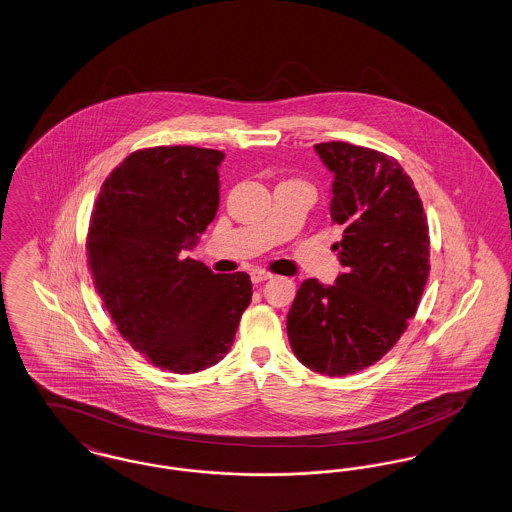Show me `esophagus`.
I'll use <instances>...</instances> for the list:
<instances>
[{"instance_id": "1", "label": "esophagus", "mask_w": 512, "mask_h": 512, "mask_svg": "<svg viewBox=\"0 0 512 512\" xmlns=\"http://www.w3.org/2000/svg\"><path fill=\"white\" fill-rule=\"evenodd\" d=\"M249 276H251V282H253V284H261V282H265L268 278H272V274H270V272H267V270H261V268L251 270V272H249Z\"/></svg>"}]
</instances>
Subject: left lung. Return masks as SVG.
I'll return each mask as SVG.
<instances>
[{"instance_id": "1", "label": "left lung", "mask_w": 512, "mask_h": 512, "mask_svg": "<svg viewBox=\"0 0 512 512\" xmlns=\"http://www.w3.org/2000/svg\"><path fill=\"white\" fill-rule=\"evenodd\" d=\"M315 149L334 172L330 215L343 226L334 251L345 272L334 286L305 280L286 326L303 365L345 376L380 361L414 317L430 274L428 220L390 155L345 142Z\"/></svg>"}]
</instances>
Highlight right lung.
<instances>
[{
    "label": "right lung",
    "mask_w": 512,
    "mask_h": 512,
    "mask_svg": "<svg viewBox=\"0 0 512 512\" xmlns=\"http://www.w3.org/2000/svg\"><path fill=\"white\" fill-rule=\"evenodd\" d=\"M222 159L194 146L130 153L103 182L88 228V267L117 330L176 374L219 363L253 295L249 274L180 257L217 215Z\"/></svg>",
    "instance_id": "right-lung-1"
}]
</instances>
